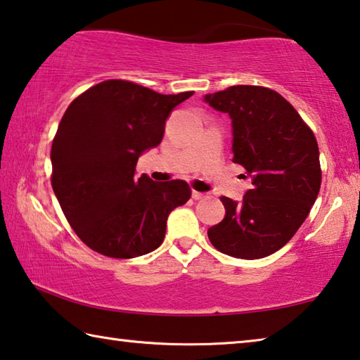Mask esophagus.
I'll list each match as a JSON object with an SVG mask.
<instances>
[{
	"mask_svg": "<svg viewBox=\"0 0 360 360\" xmlns=\"http://www.w3.org/2000/svg\"><path fill=\"white\" fill-rule=\"evenodd\" d=\"M205 197L203 192H198V191H192V198L193 200H202Z\"/></svg>",
	"mask_w": 360,
	"mask_h": 360,
	"instance_id": "obj_1",
	"label": "esophagus"
}]
</instances>
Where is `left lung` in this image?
I'll return each instance as SVG.
<instances>
[{
  "mask_svg": "<svg viewBox=\"0 0 360 360\" xmlns=\"http://www.w3.org/2000/svg\"><path fill=\"white\" fill-rule=\"evenodd\" d=\"M203 101L229 114L233 162L251 179L241 202L222 197L225 217L208 229V238L231 257H266L295 235L318 198V141L275 90L233 85L205 95Z\"/></svg>",
  "mask_w": 360,
  "mask_h": 360,
  "instance_id": "obj_1",
  "label": "left lung"
}]
</instances>
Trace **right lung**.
<instances>
[{"label": "right lung", "mask_w": 360, "mask_h": 360, "mask_svg": "<svg viewBox=\"0 0 360 360\" xmlns=\"http://www.w3.org/2000/svg\"><path fill=\"white\" fill-rule=\"evenodd\" d=\"M192 95H162L111 79L66 109L51 150L52 188L90 249L131 259L163 243L169 212L191 198V187L179 179L136 178V163L162 143L167 119Z\"/></svg>", "instance_id": "obj_1"}]
</instances>
